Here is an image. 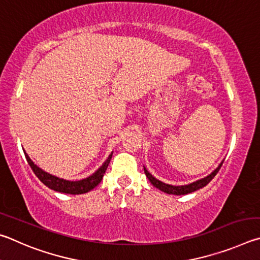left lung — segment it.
I'll list each match as a JSON object with an SVG mask.
<instances>
[{"instance_id":"obj_1","label":"left lung","mask_w":260,"mask_h":260,"mask_svg":"<svg viewBox=\"0 0 260 260\" xmlns=\"http://www.w3.org/2000/svg\"><path fill=\"white\" fill-rule=\"evenodd\" d=\"M221 166H222V162L220 163L219 167H218L217 169L212 172L211 175H209L208 177H206V178L195 181V183H192L189 185H185V186H172V185L165 184V183H162V181L154 178V177L149 174V172L145 169V168H144V171H145V175H146L148 180L152 183V185L155 186V187L160 190H162V192L168 193V194H174V195H185V194L195 192V190L202 188V187H204V186L210 183V181L213 179V177L218 174V171H219Z\"/></svg>"}]
</instances>
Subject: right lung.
Segmentation results:
<instances>
[{"label":"right lung","instance_id":"right-lung-1","mask_svg":"<svg viewBox=\"0 0 260 260\" xmlns=\"http://www.w3.org/2000/svg\"><path fill=\"white\" fill-rule=\"evenodd\" d=\"M24 153H25L27 162H28L29 167L31 168V170H33L36 177H38V178L42 181L45 186H48L49 188L56 190V192L67 193V194H83V193L89 192V190H91V189H93L95 186H97L100 181H102L105 171H106L109 162H111V158H112V154H111V155H109L106 160V162H105L104 165L100 167L92 176L88 177V178L77 180V181H70V180L58 178V177L50 175V174H48V172H45L42 169H40L38 166L34 165V162L30 160L29 156L26 154V152H24Z\"/></svg>","mask_w":260,"mask_h":260}]
</instances>
